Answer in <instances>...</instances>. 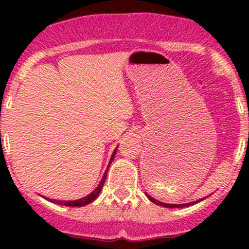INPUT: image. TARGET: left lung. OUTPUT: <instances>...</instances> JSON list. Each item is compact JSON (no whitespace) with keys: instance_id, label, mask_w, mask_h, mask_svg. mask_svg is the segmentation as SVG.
Segmentation results:
<instances>
[{"instance_id":"1","label":"left lung","mask_w":249,"mask_h":249,"mask_svg":"<svg viewBox=\"0 0 249 249\" xmlns=\"http://www.w3.org/2000/svg\"><path fill=\"white\" fill-rule=\"evenodd\" d=\"M145 195H147L148 199H149L152 202H154L155 205H159V206H162V207H169V208H182V207H188V206H192V205H194V203H197V202L202 201V200H203V199H200V200H196V201H194V202L180 203V205H170V203H165V202H161V201H158V200H155L154 197H150L148 194H145Z\"/></svg>"}]
</instances>
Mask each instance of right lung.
<instances>
[{"label": "right lung", "instance_id": "add662e5", "mask_svg": "<svg viewBox=\"0 0 249 249\" xmlns=\"http://www.w3.org/2000/svg\"><path fill=\"white\" fill-rule=\"evenodd\" d=\"M115 152H117V149H115L114 152H113V154H112V158H110V161H109V164H110V162H112L113 158H114V155H115ZM108 167H109V165H108ZM107 171H108V169H107V170H106V172H105L104 177H102L101 182H100V184L97 185V188H96V189H95V190H92V192L90 193L89 195H87V196H85V197H82V199H79V200H73V201H60V200H54V199H47V200H49L50 202L57 203V205L71 206V207H82V206H85V205H88V203L92 202V201H94L95 199H96L97 196H99L100 192H101L102 187H104V184H105V179H106Z\"/></svg>", "mask_w": 249, "mask_h": 249}]
</instances>
